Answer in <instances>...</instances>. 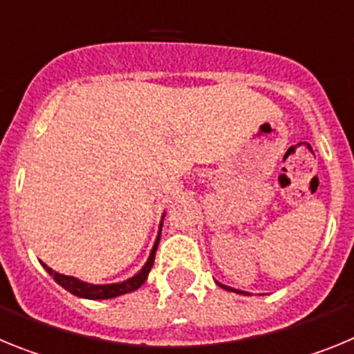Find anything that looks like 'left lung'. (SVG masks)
<instances>
[{"instance_id":"obj_1","label":"left lung","mask_w":354,"mask_h":354,"mask_svg":"<svg viewBox=\"0 0 354 354\" xmlns=\"http://www.w3.org/2000/svg\"><path fill=\"white\" fill-rule=\"evenodd\" d=\"M218 283V286L221 287V289H225V290H230V292H237V294H245V296H248V292H245V290H239V289H234V287H228V286H223V283H220V282H216Z\"/></svg>"}]
</instances>
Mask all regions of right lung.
I'll use <instances>...</instances> for the list:
<instances>
[{"label": "right lung", "instance_id": "1", "mask_svg": "<svg viewBox=\"0 0 354 354\" xmlns=\"http://www.w3.org/2000/svg\"><path fill=\"white\" fill-rule=\"evenodd\" d=\"M161 220H165V214H162ZM161 227H162V221L159 223V232L158 237H156V243L150 250V255L147 259L145 266H143L142 270L138 273L134 274V277L127 278L124 282H117V283H104V286H95V283H86L80 278H74V277H67V274H62V273H56L53 271L49 266L44 264L40 261V264L44 266V270L48 271L53 278H55L56 283H60L65 290H68L71 294L77 296V298H86V299H109V298H117V296H122V294H127V292H133V290L140 289V287L145 283L147 277H149L150 270H152V264H154V257H156V250H158L159 245V237H161Z\"/></svg>", "mask_w": 354, "mask_h": 354}]
</instances>
